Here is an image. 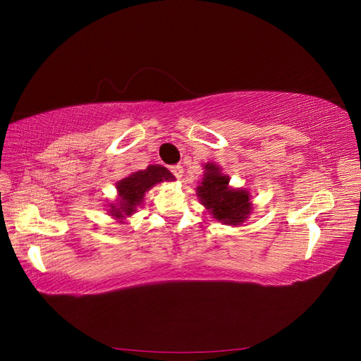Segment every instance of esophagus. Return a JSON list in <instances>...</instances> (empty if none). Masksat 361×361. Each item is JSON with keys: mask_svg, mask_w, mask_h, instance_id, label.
Wrapping results in <instances>:
<instances>
[{"mask_svg": "<svg viewBox=\"0 0 361 361\" xmlns=\"http://www.w3.org/2000/svg\"><path fill=\"white\" fill-rule=\"evenodd\" d=\"M171 171H172V173H173L178 180L183 176V167H181V166H173V167H171Z\"/></svg>", "mask_w": 361, "mask_h": 361, "instance_id": "obj_1", "label": "esophagus"}]
</instances>
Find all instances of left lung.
<instances>
[{
    "label": "left lung",
    "instance_id": "left-lung-1",
    "mask_svg": "<svg viewBox=\"0 0 361 361\" xmlns=\"http://www.w3.org/2000/svg\"><path fill=\"white\" fill-rule=\"evenodd\" d=\"M197 186V197L211 216L224 225H242L250 217L252 203L250 190L229 186V176L216 163H206Z\"/></svg>",
    "mask_w": 361,
    "mask_h": 361
}]
</instances>
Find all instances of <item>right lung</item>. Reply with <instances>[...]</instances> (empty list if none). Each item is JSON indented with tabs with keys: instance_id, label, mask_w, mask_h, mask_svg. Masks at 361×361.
<instances>
[{
	"instance_id": "obj_1",
	"label": "right lung",
	"mask_w": 361,
	"mask_h": 361,
	"mask_svg": "<svg viewBox=\"0 0 361 361\" xmlns=\"http://www.w3.org/2000/svg\"><path fill=\"white\" fill-rule=\"evenodd\" d=\"M173 180L175 176L172 172L159 164H150L142 171L132 172L116 183L118 198L106 204L109 216H111V219L116 220L118 224H126V219L133 216L142 204L145 192H149L158 183Z\"/></svg>"
}]
</instances>
